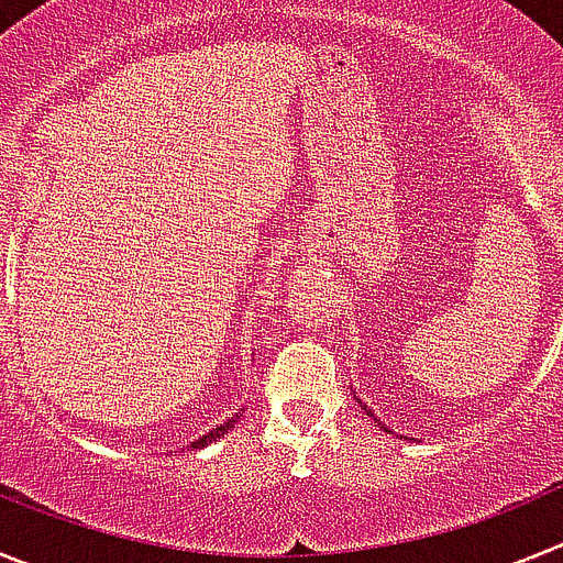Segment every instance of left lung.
<instances>
[{"mask_svg":"<svg viewBox=\"0 0 563 563\" xmlns=\"http://www.w3.org/2000/svg\"><path fill=\"white\" fill-rule=\"evenodd\" d=\"M363 409H366V406H363ZM366 415H369V417H375V415H372V411H369V409H366ZM375 420H377V417H375ZM377 426H380V429H386V426H383V422H380V420H377ZM386 431H389V429H386Z\"/></svg>","mask_w":563,"mask_h":563,"instance_id":"8db88e82","label":"left lung"}]
</instances>
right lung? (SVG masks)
Returning a JSON list of instances; mask_svg holds the SVG:
<instances>
[{
    "label": "right lung",
    "instance_id": "obj_1",
    "mask_svg": "<svg viewBox=\"0 0 563 563\" xmlns=\"http://www.w3.org/2000/svg\"><path fill=\"white\" fill-rule=\"evenodd\" d=\"M239 417H242V415H239V411H236V415H233V417H228L225 422H220V426H217V429L206 431V434H202L200 440H194L191 445H188V449H191V451H194V449H208V445H211V442H217V440H220V437H225L228 431H231L233 426H236V422H239Z\"/></svg>",
    "mask_w": 563,
    "mask_h": 563
}]
</instances>
